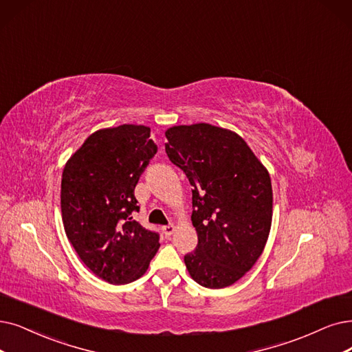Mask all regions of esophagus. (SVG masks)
<instances>
[{
	"label": "esophagus",
	"mask_w": 352,
	"mask_h": 352,
	"mask_svg": "<svg viewBox=\"0 0 352 352\" xmlns=\"http://www.w3.org/2000/svg\"><path fill=\"white\" fill-rule=\"evenodd\" d=\"M175 232V225H166V227H163V234L166 238H170Z\"/></svg>",
	"instance_id": "1"
}]
</instances>
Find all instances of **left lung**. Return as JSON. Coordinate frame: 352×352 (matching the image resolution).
Returning <instances> with one entry per match:
<instances>
[{
  "label": "left lung",
  "mask_w": 352,
  "mask_h": 352,
  "mask_svg": "<svg viewBox=\"0 0 352 352\" xmlns=\"http://www.w3.org/2000/svg\"><path fill=\"white\" fill-rule=\"evenodd\" d=\"M166 153L192 185L198 245L185 256L196 283L234 285L256 264L269 238L273 190L269 172L244 140L210 124L166 131Z\"/></svg>",
  "instance_id": "1"
}]
</instances>
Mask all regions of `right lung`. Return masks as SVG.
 Here are the masks:
<instances>
[{"label": "right lung", "mask_w": 352, "mask_h": 352, "mask_svg": "<svg viewBox=\"0 0 352 352\" xmlns=\"http://www.w3.org/2000/svg\"><path fill=\"white\" fill-rule=\"evenodd\" d=\"M157 146L144 125L124 124L91 134L63 168L65 232L88 269L111 285L142 277L160 244L142 227L135 185Z\"/></svg>", "instance_id": "right-lung-1"}]
</instances>
